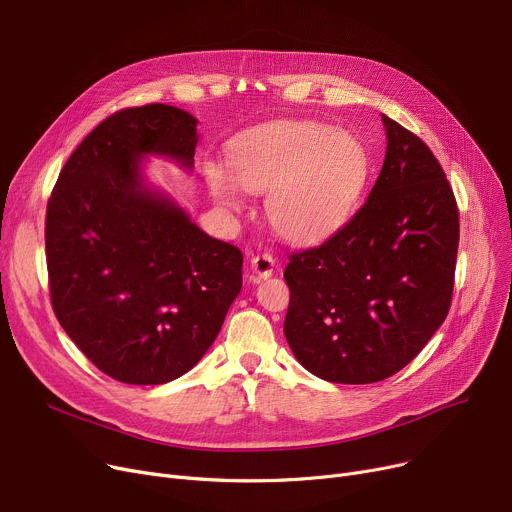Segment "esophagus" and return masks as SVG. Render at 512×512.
<instances>
[{"label":"esophagus","instance_id":"1","mask_svg":"<svg viewBox=\"0 0 512 512\" xmlns=\"http://www.w3.org/2000/svg\"><path fill=\"white\" fill-rule=\"evenodd\" d=\"M251 271H253V274H255L259 280L269 278V276L276 271V259L271 257L269 253L255 255V257L251 259Z\"/></svg>","mask_w":512,"mask_h":512}]
</instances>
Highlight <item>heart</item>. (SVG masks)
Here are the masks:
<instances>
[{
    "label": "heart",
    "mask_w": 512,
    "mask_h": 512,
    "mask_svg": "<svg viewBox=\"0 0 512 512\" xmlns=\"http://www.w3.org/2000/svg\"><path fill=\"white\" fill-rule=\"evenodd\" d=\"M226 156L238 185L267 195L269 226L294 245L321 243L350 220L372 166L358 135L321 121H286L238 135ZM206 181L218 206L241 208V193L222 166L208 164Z\"/></svg>",
    "instance_id": "obj_1"
}]
</instances>
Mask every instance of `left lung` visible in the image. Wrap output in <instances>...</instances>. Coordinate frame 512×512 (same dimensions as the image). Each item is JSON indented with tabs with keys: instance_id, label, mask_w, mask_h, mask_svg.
Masks as SVG:
<instances>
[{
	"instance_id": "8db88e82",
	"label": "left lung",
	"mask_w": 512,
	"mask_h": 512,
	"mask_svg": "<svg viewBox=\"0 0 512 512\" xmlns=\"http://www.w3.org/2000/svg\"><path fill=\"white\" fill-rule=\"evenodd\" d=\"M387 154L364 206L319 247L290 255L284 335L329 383L366 385L410 364L447 319L459 210L430 148L383 115Z\"/></svg>"
}]
</instances>
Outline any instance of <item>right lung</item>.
Segmentation results:
<instances>
[{
    "instance_id": "right-lung-1",
    "label": "right lung",
    "mask_w": 512,
    "mask_h": 512,
    "mask_svg": "<svg viewBox=\"0 0 512 512\" xmlns=\"http://www.w3.org/2000/svg\"><path fill=\"white\" fill-rule=\"evenodd\" d=\"M195 127L160 102L113 113L67 158L47 203L55 317L98 370L127 385L191 370L243 286V253L142 177L148 154L191 168Z\"/></svg>"
}]
</instances>
